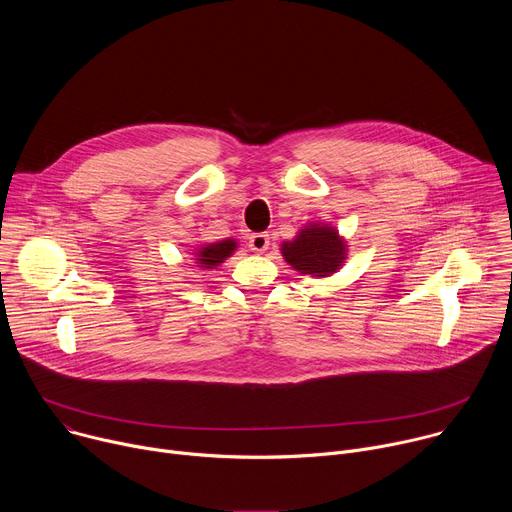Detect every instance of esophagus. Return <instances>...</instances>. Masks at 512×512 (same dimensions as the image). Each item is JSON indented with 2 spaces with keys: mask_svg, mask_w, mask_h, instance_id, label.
I'll list each match as a JSON object with an SVG mask.
<instances>
[{
  "mask_svg": "<svg viewBox=\"0 0 512 512\" xmlns=\"http://www.w3.org/2000/svg\"><path fill=\"white\" fill-rule=\"evenodd\" d=\"M249 247L255 253H265L269 249V235L267 233H255L249 237Z\"/></svg>",
  "mask_w": 512,
  "mask_h": 512,
  "instance_id": "34e87169",
  "label": "esophagus"
}]
</instances>
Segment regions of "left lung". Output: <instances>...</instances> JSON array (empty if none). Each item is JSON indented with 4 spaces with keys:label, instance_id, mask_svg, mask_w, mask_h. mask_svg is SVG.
I'll list each match as a JSON object with an SVG mask.
<instances>
[{
    "label": "left lung",
    "instance_id": "8db88e82",
    "mask_svg": "<svg viewBox=\"0 0 512 512\" xmlns=\"http://www.w3.org/2000/svg\"><path fill=\"white\" fill-rule=\"evenodd\" d=\"M283 259L296 271L312 277L336 273L346 259V243L334 227L314 223L306 225L294 241L281 245Z\"/></svg>",
    "mask_w": 512,
    "mask_h": 512
}]
</instances>
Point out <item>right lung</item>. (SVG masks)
I'll list each match as a JSON object with an SVG mask.
<instances>
[{"instance_id": "1", "label": "right lung", "mask_w": 512, "mask_h": 512, "mask_svg": "<svg viewBox=\"0 0 512 512\" xmlns=\"http://www.w3.org/2000/svg\"><path fill=\"white\" fill-rule=\"evenodd\" d=\"M237 249V241L235 239H225V241H218V243H210V245H204L200 247L194 257H196V263L198 267H204V269H214L216 265L225 263L227 257H231Z\"/></svg>"}]
</instances>
